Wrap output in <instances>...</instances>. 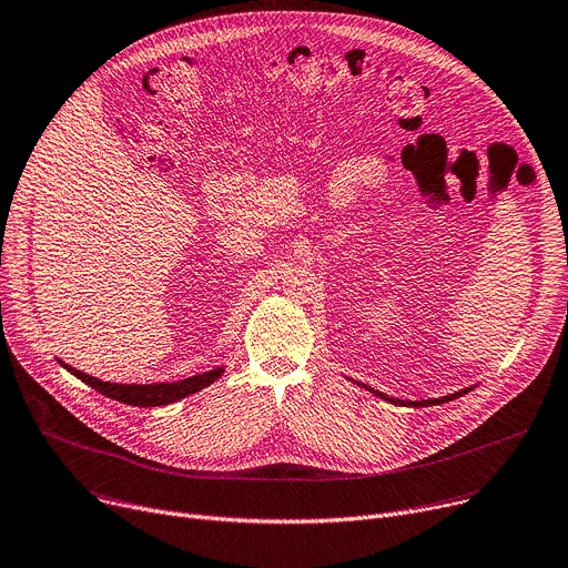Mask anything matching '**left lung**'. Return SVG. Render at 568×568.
I'll use <instances>...</instances> for the list:
<instances>
[{
  "mask_svg": "<svg viewBox=\"0 0 568 568\" xmlns=\"http://www.w3.org/2000/svg\"><path fill=\"white\" fill-rule=\"evenodd\" d=\"M362 386H364V389H368L371 394H375V396L384 398V400H389V403H394V405H405V407H430V405H442V403L456 400V398H460L463 394L471 392V386H465V389H460V392H456V394H449V396H442V398H430V400H400V398H389V396H384V394H379V392L371 389V386H366V384H362Z\"/></svg>",
  "mask_w": 568,
  "mask_h": 568,
  "instance_id": "left-lung-1",
  "label": "left lung"
}]
</instances>
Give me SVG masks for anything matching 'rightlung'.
Masks as SVG:
<instances>
[{
    "label": "right lung",
    "mask_w": 568,
    "mask_h": 568,
    "mask_svg": "<svg viewBox=\"0 0 568 568\" xmlns=\"http://www.w3.org/2000/svg\"><path fill=\"white\" fill-rule=\"evenodd\" d=\"M59 364H62L71 375H75L78 379H82L84 384L92 386V389H97L99 394H103L112 400L124 403V405H133V407H161V405L176 403V400H182V398L204 389V386L214 384L225 371L221 366V368L206 371V373H200V375H193V377H186V379L159 382V384H116V382H103L99 377H92V375H87L82 371H75V368L67 366L62 359H59Z\"/></svg>",
    "instance_id": "obj_1"
}]
</instances>
